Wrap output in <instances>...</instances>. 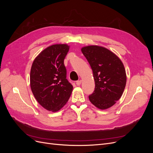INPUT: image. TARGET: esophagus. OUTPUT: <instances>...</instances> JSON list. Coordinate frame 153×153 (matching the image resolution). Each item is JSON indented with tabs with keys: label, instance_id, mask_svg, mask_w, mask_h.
Returning a JSON list of instances; mask_svg holds the SVG:
<instances>
[{
	"label": "esophagus",
	"instance_id": "1",
	"mask_svg": "<svg viewBox=\"0 0 153 153\" xmlns=\"http://www.w3.org/2000/svg\"><path fill=\"white\" fill-rule=\"evenodd\" d=\"M81 83H82V80H78V81H76V84L77 85H80Z\"/></svg>",
	"mask_w": 153,
	"mask_h": 153
}]
</instances>
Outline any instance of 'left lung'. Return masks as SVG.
Instances as JSON below:
<instances>
[{
    "label": "left lung",
    "instance_id": "left-lung-1",
    "mask_svg": "<svg viewBox=\"0 0 153 153\" xmlns=\"http://www.w3.org/2000/svg\"><path fill=\"white\" fill-rule=\"evenodd\" d=\"M81 51L90 64L95 82L89 99L98 108L107 109L121 98L126 86L123 63L114 53L100 46H86Z\"/></svg>",
    "mask_w": 153,
    "mask_h": 153
}]
</instances>
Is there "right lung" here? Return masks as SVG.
Instances as JSON below:
<instances>
[{"label": "right lung", "mask_w": 153, "mask_h": 153, "mask_svg": "<svg viewBox=\"0 0 153 153\" xmlns=\"http://www.w3.org/2000/svg\"><path fill=\"white\" fill-rule=\"evenodd\" d=\"M69 49L66 44L51 45L34 60L30 85L36 100L48 111L55 112L66 104L73 85L66 79L64 60Z\"/></svg>", "instance_id": "obj_1"}]
</instances>
